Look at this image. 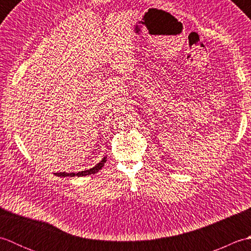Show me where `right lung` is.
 I'll return each mask as SVG.
<instances>
[{
  "label": "right lung",
  "mask_w": 251,
  "mask_h": 251,
  "mask_svg": "<svg viewBox=\"0 0 251 251\" xmlns=\"http://www.w3.org/2000/svg\"><path fill=\"white\" fill-rule=\"evenodd\" d=\"M105 162H106V157H103L97 165H96L95 167L90 168V169L83 170V172H78V173H56L54 175L58 176V177H83V176H89L92 174L98 173L99 170L103 167Z\"/></svg>",
  "instance_id": "1"
}]
</instances>
